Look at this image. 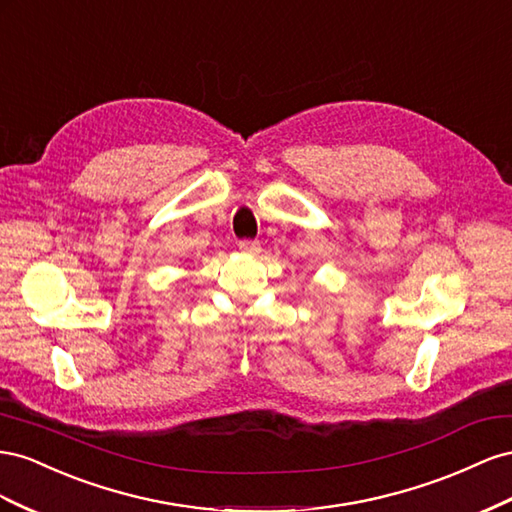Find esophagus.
Instances as JSON below:
<instances>
[{"instance_id": "1", "label": "esophagus", "mask_w": 512, "mask_h": 512, "mask_svg": "<svg viewBox=\"0 0 512 512\" xmlns=\"http://www.w3.org/2000/svg\"><path fill=\"white\" fill-rule=\"evenodd\" d=\"M238 248H240L242 253L255 255V253H259V242H255V240H240V242H238Z\"/></svg>"}]
</instances>
